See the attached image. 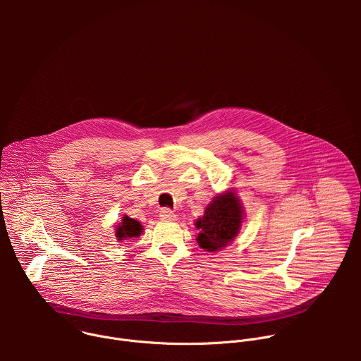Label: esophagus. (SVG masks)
I'll return each mask as SVG.
<instances>
[{
	"label": "esophagus",
	"instance_id": "obj_1",
	"mask_svg": "<svg viewBox=\"0 0 361 361\" xmlns=\"http://www.w3.org/2000/svg\"><path fill=\"white\" fill-rule=\"evenodd\" d=\"M160 217H161V220H164V221H174V220L177 219V216L174 214V212H171L170 209H163V210L160 212Z\"/></svg>",
	"mask_w": 361,
	"mask_h": 361
}]
</instances>
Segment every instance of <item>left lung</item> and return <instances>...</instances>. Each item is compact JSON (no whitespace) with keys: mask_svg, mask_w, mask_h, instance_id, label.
Here are the masks:
<instances>
[{"mask_svg":"<svg viewBox=\"0 0 361 361\" xmlns=\"http://www.w3.org/2000/svg\"><path fill=\"white\" fill-rule=\"evenodd\" d=\"M243 219V205L237 194L231 190L219 194L205 207L204 216L195 221L200 231L197 235L198 245L209 252L224 248L238 234Z\"/></svg>","mask_w":361,"mask_h":361,"instance_id":"left-lung-1","label":"left lung"}]
</instances>
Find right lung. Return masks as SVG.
<instances>
[{
    "mask_svg": "<svg viewBox=\"0 0 361 361\" xmlns=\"http://www.w3.org/2000/svg\"><path fill=\"white\" fill-rule=\"evenodd\" d=\"M142 233V226L130 217H123L121 223H118L117 228H116V237L118 241L127 240V238H133V237H138Z\"/></svg>",
    "mask_w": 361,
    "mask_h": 361,
    "instance_id": "obj_1",
    "label": "right lung"
}]
</instances>
